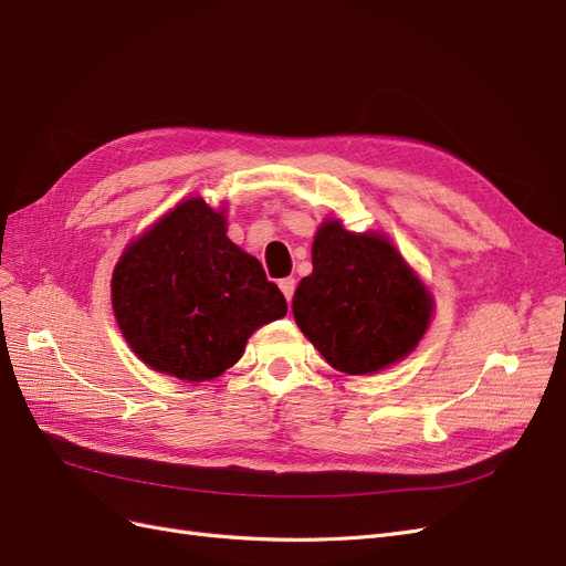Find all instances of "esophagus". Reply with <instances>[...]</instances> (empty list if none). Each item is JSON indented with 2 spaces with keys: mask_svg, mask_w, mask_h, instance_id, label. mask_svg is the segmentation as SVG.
Returning <instances> with one entry per match:
<instances>
[{
  "mask_svg": "<svg viewBox=\"0 0 566 566\" xmlns=\"http://www.w3.org/2000/svg\"><path fill=\"white\" fill-rule=\"evenodd\" d=\"M295 279L290 276V279H281V283H279V287H281V293L285 295V300L287 302H293V295H295Z\"/></svg>",
  "mask_w": 566,
  "mask_h": 566,
  "instance_id": "1",
  "label": "esophagus"
}]
</instances>
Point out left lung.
Here are the masks:
<instances>
[{
	"instance_id": "8db88e82",
	"label": "left lung",
	"mask_w": 566,
	"mask_h": 566,
	"mask_svg": "<svg viewBox=\"0 0 566 566\" xmlns=\"http://www.w3.org/2000/svg\"><path fill=\"white\" fill-rule=\"evenodd\" d=\"M312 276L293 297L295 321L333 368L375 373L413 352L432 316L427 287L387 238L325 221Z\"/></svg>"
}]
</instances>
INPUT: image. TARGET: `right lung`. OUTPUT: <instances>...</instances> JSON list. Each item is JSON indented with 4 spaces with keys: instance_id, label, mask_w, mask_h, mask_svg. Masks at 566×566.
I'll return each mask as SVG.
<instances>
[{
    "instance_id": "1",
    "label": "right lung",
    "mask_w": 566,
    "mask_h": 566,
    "mask_svg": "<svg viewBox=\"0 0 566 566\" xmlns=\"http://www.w3.org/2000/svg\"><path fill=\"white\" fill-rule=\"evenodd\" d=\"M119 331L144 364L179 380H212L243 356L287 302L262 264L227 238V219L200 198L165 214L113 271Z\"/></svg>"
}]
</instances>
